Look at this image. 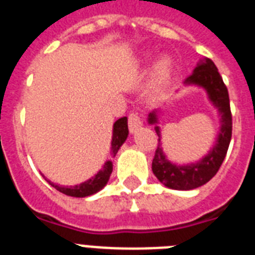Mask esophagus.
Segmentation results:
<instances>
[{"label":"esophagus","mask_w":255,"mask_h":255,"mask_svg":"<svg viewBox=\"0 0 255 255\" xmlns=\"http://www.w3.org/2000/svg\"><path fill=\"white\" fill-rule=\"evenodd\" d=\"M141 126H142L141 115L137 113L129 114V117H128V128H129L131 133H134V132L137 131L138 128L141 127Z\"/></svg>","instance_id":"1"}]
</instances>
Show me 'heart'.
<instances>
[{"instance_id": "1", "label": "heart", "mask_w": 255, "mask_h": 255, "mask_svg": "<svg viewBox=\"0 0 255 255\" xmlns=\"http://www.w3.org/2000/svg\"><path fill=\"white\" fill-rule=\"evenodd\" d=\"M171 68H173V63L169 57H161L158 61L154 65V70H153V74H154V78H156L158 82H165V81L169 78L171 73Z\"/></svg>"}]
</instances>
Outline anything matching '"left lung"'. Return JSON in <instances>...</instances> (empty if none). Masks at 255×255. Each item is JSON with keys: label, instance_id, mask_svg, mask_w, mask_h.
I'll return each instance as SVG.
<instances>
[{"label": "left lung", "instance_id": "left-lung-1", "mask_svg": "<svg viewBox=\"0 0 255 255\" xmlns=\"http://www.w3.org/2000/svg\"><path fill=\"white\" fill-rule=\"evenodd\" d=\"M185 85H196L207 92L211 103L219 110L220 114L221 127L214 148L211 149L207 156L200 161L188 165H177L167 160L161 146V131L158 123V111L154 110L149 113V124H154L158 134V145H157L154 158L152 162L153 174L163 185L173 190H192L206 185L212 179L220 169L228 152L229 142L232 138V113L229 105L228 89L221 78L219 70L214 61L204 59L198 64L190 76L183 82Z\"/></svg>", "mask_w": 255, "mask_h": 255}]
</instances>
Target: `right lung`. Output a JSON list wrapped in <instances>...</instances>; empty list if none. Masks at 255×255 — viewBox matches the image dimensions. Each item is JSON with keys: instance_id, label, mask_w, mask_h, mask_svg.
Segmentation results:
<instances>
[{"instance_id": "right-lung-1", "label": "right lung", "mask_w": 255, "mask_h": 255, "mask_svg": "<svg viewBox=\"0 0 255 255\" xmlns=\"http://www.w3.org/2000/svg\"><path fill=\"white\" fill-rule=\"evenodd\" d=\"M128 136V124H127V118L123 117L121 119H118L115 123H114L113 128V141H111V154L114 157L117 156L118 150L123 145V142L126 141V138ZM113 173V162L111 161H106L103 167L101 170L92 177L88 181L82 182L80 185L76 186H59L53 183V182L48 181L49 185L55 187L57 191L63 192L68 196H76V198H85V196L93 195L95 192H98L99 190H102L105 186L107 185V182L110 179V175Z\"/></svg>"}]
</instances>
